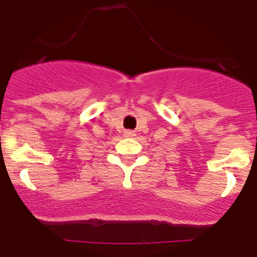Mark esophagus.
Wrapping results in <instances>:
<instances>
[{
    "instance_id": "esophagus-1",
    "label": "esophagus",
    "mask_w": 257,
    "mask_h": 257,
    "mask_svg": "<svg viewBox=\"0 0 257 257\" xmlns=\"http://www.w3.org/2000/svg\"><path fill=\"white\" fill-rule=\"evenodd\" d=\"M124 136H125V137H134V136H136V133H134L133 131H125V132H124Z\"/></svg>"
}]
</instances>
